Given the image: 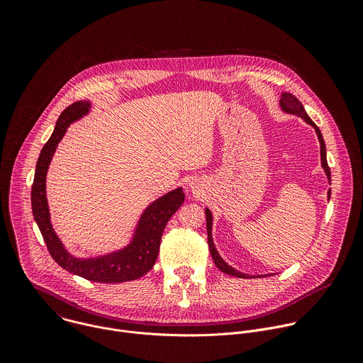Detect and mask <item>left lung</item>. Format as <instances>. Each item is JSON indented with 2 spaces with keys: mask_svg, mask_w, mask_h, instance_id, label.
I'll use <instances>...</instances> for the list:
<instances>
[{
  "mask_svg": "<svg viewBox=\"0 0 363 363\" xmlns=\"http://www.w3.org/2000/svg\"><path fill=\"white\" fill-rule=\"evenodd\" d=\"M279 106L281 109L283 113L286 115H294V116H298L301 118L307 125L312 126L315 130H316V135H318V139H319V143H320V164H322V168L326 174V178H328V182L330 184L332 182V178H330V169H329V165H328V160H326V145H325V139L322 136V132L320 129L316 126V123L308 118V115L306 113L301 101L293 96L291 93H287V91H283L281 93V99L279 100ZM330 194H332V189L329 188L328 191V199H330ZM205 217H206V234H208V247H210V252H211V257L213 260L216 263V266L225 274L228 276H234V277H238V279H255V276H251V274H247V273H242L237 269H234L233 266H230L224 258L220 255L216 244H214V240H213V223H214V218H213V213L210 208H206L205 206ZM267 277V276H273V273L270 274H262L260 277Z\"/></svg>",
  "mask_w": 363,
  "mask_h": 363,
  "instance_id": "left-lung-1",
  "label": "left lung"
}]
</instances>
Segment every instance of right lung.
<instances>
[{
  "instance_id": "obj_1",
  "label": "right lung",
  "mask_w": 363,
  "mask_h": 363,
  "mask_svg": "<svg viewBox=\"0 0 363 363\" xmlns=\"http://www.w3.org/2000/svg\"><path fill=\"white\" fill-rule=\"evenodd\" d=\"M91 111V103L80 100L66 108L59 116L55 130L41 149L31 188V208L48 252L53 260L72 274L96 283H123L142 277L157 262L161 237L169 218L185 199L182 186L168 191L152 201L140 214L129 241L119 248L90 257H77L69 251L51 224L45 179L55 152L69 126Z\"/></svg>"
}]
</instances>
